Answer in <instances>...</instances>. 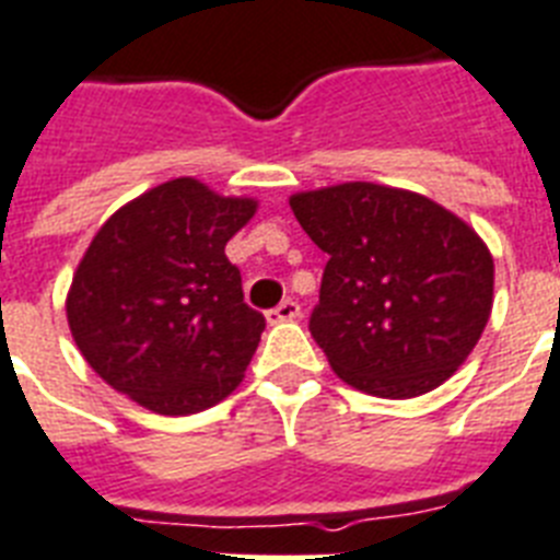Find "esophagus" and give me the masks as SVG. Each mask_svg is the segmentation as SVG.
<instances>
[{"instance_id":"esophagus-1","label":"esophagus","mask_w":560,"mask_h":560,"mask_svg":"<svg viewBox=\"0 0 560 560\" xmlns=\"http://www.w3.org/2000/svg\"><path fill=\"white\" fill-rule=\"evenodd\" d=\"M299 313H302V307H299L293 299H284V302L276 304L272 311H267V322H270V325H279V322H293V319H299Z\"/></svg>"}]
</instances>
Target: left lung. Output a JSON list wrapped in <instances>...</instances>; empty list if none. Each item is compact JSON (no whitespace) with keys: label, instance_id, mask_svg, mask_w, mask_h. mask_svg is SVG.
<instances>
[{"label":"left lung","instance_id":"8db88e82","mask_svg":"<svg viewBox=\"0 0 560 560\" xmlns=\"http://www.w3.org/2000/svg\"><path fill=\"white\" fill-rule=\"evenodd\" d=\"M327 265L311 334L339 380L408 399L443 385L492 313L494 261L466 221L394 186H327L290 198Z\"/></svg>","mask_w":560,"mask_h":560}]
</instances>
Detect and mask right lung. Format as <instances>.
Segmentation results:
<instances>
[{"label":"right lung","mask_w":560,"mask_h":560,"mask_svg":"<svg viewBox=\"0 0 560 560\" xmlns=\"http://www.w3.org/2000/svg\"><path fill=\"white\" fill-rule=\"evenodd\" d=\"M256 207L175 177L100 226L66 299L71 336L100 380L166 417L233 394L265 316L244 302L224 247Z\"/></svg>","instance_id":"obj_1"}]
</instances>
